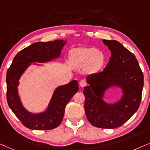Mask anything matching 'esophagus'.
<instances>
[{
	"mask_svg": "<svg viewBox=\"0 0 150 150\" xmlns=\"http://www.w3.org/2000/svg\"><path fill=\"white\" fill-rule=\"evenodd\" d=\"M79 86H80L81 88H83L86 86V82L84 80H81L80 82H79Z\"/></svg>",
	"mask_w": 150,
	"mask_h": 150,
	"instance_id": "1",
	"label": "esophagus"
}]
</instances>
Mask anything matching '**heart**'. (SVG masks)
I'll return each mask as SVG.
<instances>
[{"instance_id": "1", "label": "heart", "mask_w": 150, "mask_h": 150, "mask_svg": "<svg viewBox=\"0 0 150 150\" xmlns=\"http://www.w3.org/2000/svg\"><path fill=\"white\" fill-rule=\"evenodd\" d=\"M70 63L76 69L86 67L88 73H95L103 67L105 56L95 48H77L70 52Z\"/></svg>"}]
</instances>
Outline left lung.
Segmentation results:
<instances>
[{"instance_id":"left-lung-1","label":"left lung","mask_w":150,"mask_h":150,"mask_svg":"<svg viewBox=\"0 0 150 150\" xmlns=\"http://www.w3.org/2000/svg\"><path fill=\"white\" fill-rule=\"evenodd\" d=\"M102 41L110 50L111 57L103 71L86 77L89 86L83 88L84 110L93 126L114 129L121 126L139 109L144 77L132 53L117 40ZM112 86L120 87L123 95L117 103L108 104L103 96Z\"/></svg>"}]
</instances>
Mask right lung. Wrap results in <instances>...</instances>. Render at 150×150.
<instances>
[{
	"label": "right lung",
	"mask_w": 150,
	"mask_h": 150,
	"mask_svg": "<svg viewBox=\"0 0 150 150\" xmlns=\"http://www.w3.org/2000/svg\"><path fill=\"white\" fill-rule=\"evenodd\" d=\"M66 44V40L32 44L17 53L7 70L6 82L8 105L27 128L49 130L57 127L62 121L66 105L78 91L77 80H73L67 84L57 87L53 94L47 110L37 114L27 110L22 104L18 95V80L28 67L31 63L47 62L59 57Z\"/></svg>",
	"instance_id": "1"
}]
</instances>
